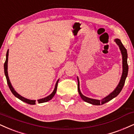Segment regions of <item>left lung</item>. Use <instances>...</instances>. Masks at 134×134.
<instances>
[{
	"label": "left lung",
	"instance_id": "8db88e82",
	"mask_svg": "<svg viewBox=\"0 0 134 134\" xmlns=\"http://www.w3.org/2000/svg\"><path fill=\"white\" fill-rule=\"evenodd\" d=\"M115 42L118 45L119 47V49L121 52V54L122 55V68H123V70H122V74L121 78H120V82H119L118 85L117 86V87L115 88V89L112 92V93H110L109 96L102 99V100H96V99H91V98L83 96L82 93H81V92L80 91V87H79V78L77 77V80H78V92L79 93L80 97L82 98V99L83 100H84L85 102L89 103L92 105H102L105 104V103L109 102V101L111 100L112 99H113L114 98H115V97H117L119 94V93L120 92L122 91V88H123L124 83H125V79H126V77L127 76V74H128V70H129V66L127 64V52L126 49L125 48V47L123 46L122 43L121 42L120 39L118 38H116L115 39Z\"/></svg>",
	"mask_w": 134,
	"mask_h": 134
}]
</instances>
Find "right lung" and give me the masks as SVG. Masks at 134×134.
Wrapping results in <instances>:
<instances>
[{"mask_svg":"<svg viewBox=\"0 0 134 134\" xmlns=\"http://www.w3.org/2000/svg\"><path fill=\"white\" fill-rule=\"evenodd\" d=\"M8 56H9V50H8L7 52V54H6V60H5V62L4 63V73H5V75L6 77V79H7V84L9 85V87L10 88V90L12 92V93L16 97L18 98L19 99H20V100L23 101V102H25V103H27V104H30V105H34L35 104V100H30V99H27L25 97H23L22 96H21L20 95H19L18 93L16 92L15 90H14V88H13L12 84H11L10 82V80H9V76H8V72H7V63H8ZM59 79L57 80V82H56V84H55V88H54V91L52 92V93H51V94H50L49 96L46 97L45 98H43V99H38L37 100L38 103H43V102H47V101L50 100H51L53 98V97L55 96V94L56 93V91H57V84H58V82H59Z\"/></svg>","mask_w":134,"mask_h":134,"instance_id":"1","label":"right lung"}]
</instances>
